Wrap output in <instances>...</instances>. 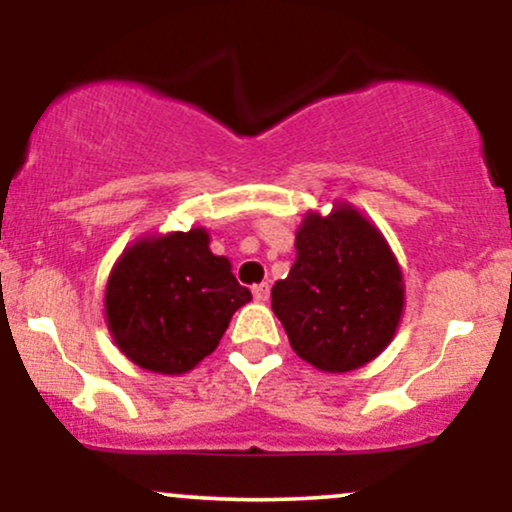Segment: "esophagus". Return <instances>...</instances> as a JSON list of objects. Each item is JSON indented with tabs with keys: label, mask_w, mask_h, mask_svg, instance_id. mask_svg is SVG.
I'll return each mask as SVG.
<instances>
[{
	"label": "esophagus",
	"mask_w": 512,
	"mask_h": 512,
	"mask_svg": "<svg viewBox=\"0 0 512 512\" xmlns=\"http://www.w3.org/2000/svg\"><path fill=\"white\" fill-rule=\"evenodd\" d=\"M252 296H255V301H269V284L252 286Z\"/></svg>",
	"instance_id": "34e87169"
}]
</instances>
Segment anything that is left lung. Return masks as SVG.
<instances>
[{
	"instance_id": "left-lung-1",
	"label": "left lung",
	"mask_w": 512,
	"mask_h": 512,
	"mask_svg": "<svg viewBox=\"0 0 512 512\" xmlns=\"http://www.w3.org/2000/svg\"><path fill=\"white\" fill-rule=\"evenodd\" d=\"M272 310L291 349L325 373L373 361L397 334L404 279L380 228L351 204L308 211L296 231V262L272 289Z\"/></svg>"
}]
</instances>
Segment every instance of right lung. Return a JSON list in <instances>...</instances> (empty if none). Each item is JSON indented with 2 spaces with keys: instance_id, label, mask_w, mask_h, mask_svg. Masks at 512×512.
Listing matches in <instances>:
<instances>
[{
  "instance_id": "obj_1",
  "label": "right lung",
  "mask_w": 512,
  "mask_h": 512,
  "mask_svg": "<svg viewBox=\"0 0 512 512\" xmlns=\"http://www.w3.org/2000/svg\"><path fill=\"white\" fill-rule=\"evenodd\" d=\"M252 301L209 231L144 236L125 248L105 284V322L117 349L151 373H187L209 356L233 313Z\"/></svg>"
}]
</instances>
